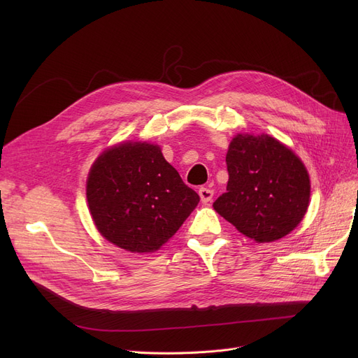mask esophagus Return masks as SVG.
<instances>
[{
  "label": "esophagus",
  "mask_w": 358,
  "mask_h": 358,
  "mask_svg": "<svg viewBox=\"0 0 358 358\" xmlns=\"http://www.w3.org/2000/svg\"><path fill=\"white\" fill-rule=\"evenodd\" d=\"M199 196H200V200L203 203H209L213 197V190L210 189H206V187H201V189L199 190Z\"/></svg>",
  "instance_id": "obj_1"
}]
</instances>
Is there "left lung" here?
Segmentation results:
<instances>
[{"instance_id":"left-lung-1","label":"left lung","mask_w":358,"mask_h":358,"mask_svg":"<svg viewBox=\"0 0 358 358\" xmlns=\"http://www.w3.org/2000/svg\"><path fill=\"white\" fill-rule=\"evenodd\" d=\"M227 193L213 209L245 236L273 242L302 222L310 197L305 164L270 135L238 134L227 154Z\"/></svg>"}]
</instances>
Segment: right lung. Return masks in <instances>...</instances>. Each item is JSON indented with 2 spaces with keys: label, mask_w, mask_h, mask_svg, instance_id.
Listing matches in <instances>:
<instances>
[{
  "label": "right lung",
  "mask_w": 358,
  "mask_h": 358,
  "mask_svg": "<svg viewBox=\"0 0 358 358\" xmlns=\"http://www.w3.org/2000/svg\"><path fill=\"white\" fill-rule=\"evenodd\" d=\"M87 201L99 232L119 248L148 254L171 238L200 201L158 145L123 142L92 164Z\"/></svg>",
  "instance_id": "right-lung-1"
}]
</instances>
